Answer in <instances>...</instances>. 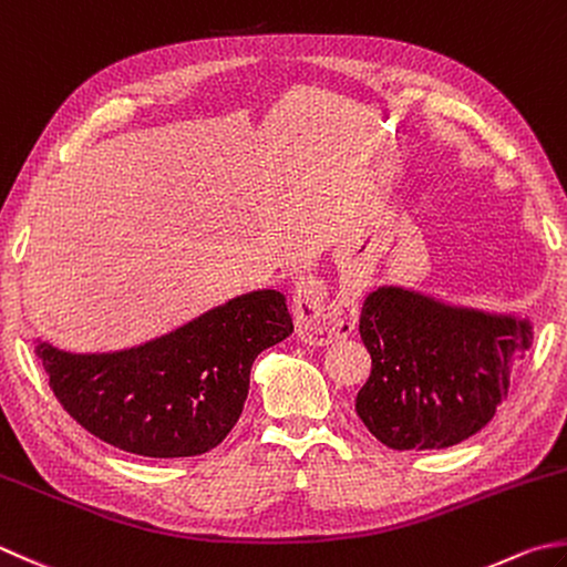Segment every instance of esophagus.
<instances>
[{"instance_id":"34e87169","label":"esophagus","mask_w":567,"mask_h":567,"mask_svg":"<svg viewBox=\"0 0 567 567\" xmlns=\"http://www.w3.org/2000/svg\"><path fill=\"white\" fill-rule=\"evenodd\" d=\"M297 334L312 347H329L339 339H347L357 329L359 305L353 297H339L329 302L327 285L317 277H305L295 287L292 297Z\"/></svg>"}]
</instances>
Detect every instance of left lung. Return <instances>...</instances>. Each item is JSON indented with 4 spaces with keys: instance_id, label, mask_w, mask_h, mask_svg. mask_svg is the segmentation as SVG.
I'll return each instance as SVG.
<instances>
[{
    "instance_id": "obj_1",
    "label": "left lung",
    "mask_w": 567,
    "mask_h": 567,
    "mask_svg": "<svg viewBox=\"0 0 567 567\" xmlns=\"http://www.w3.org/2000/svg\"><path fill=\"white\" fill-rule=\"evenodd\" d=\"M371 375L357 415L391 450H442L472 437L504 403L534 324L383 285L363 299Z\"/></svg>"
}]
</instances>
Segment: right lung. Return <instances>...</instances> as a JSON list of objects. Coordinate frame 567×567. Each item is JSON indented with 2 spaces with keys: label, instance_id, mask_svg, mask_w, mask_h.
<instances>
[{
  "label": "right lung",
  "instance_id": "obj_1",
  "mask_svg": "<svg viewBox=\"0 0 567 567\" xmlns=\"http://www.w3.org/2000/svg\"><path fill=\"white\" fill-rule=\"evenodd\" d=\"M292 329L285 295L258 290L135 349L71 353L37 341V357L65 413L91 435L142 457H194L226 440L252 361Z\"/></svg>",
  "mask_w": 567,
  "mask_h": 567
}]
</instances>
